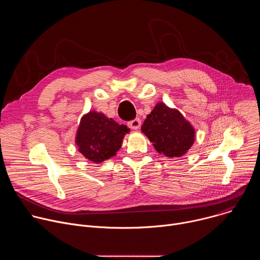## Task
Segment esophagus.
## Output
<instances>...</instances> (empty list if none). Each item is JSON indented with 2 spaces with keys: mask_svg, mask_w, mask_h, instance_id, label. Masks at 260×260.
Here are the masks:
<instances>
[{
  "mask_svg": "<svg viewBox=\"0 0 260 260\" xmlns=\"http://www.w3.org/2000/svg\"><path fill=\"white\" fill-rule=\"evenodd\" d=\"M128 126H129L132 129L137 131V129H139L140 126H141V120H140L139 118H136V119H134V120H132V121L128 122Z\"/></svg>",
  "mask_w": 260,
  "mask_h": 260,
  "instance_id": "obj_1",
  "label": "esophagus"
}]
</instances>
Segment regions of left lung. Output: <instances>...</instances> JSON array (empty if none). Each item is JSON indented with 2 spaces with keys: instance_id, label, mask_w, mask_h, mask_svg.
<instances>
[{
  "instance_id": "8db88e82",
  "label": "left lung",
  "mask_w": 260,
  "mask_h": 260,
  "mask_svg": "<svg viewBox=\"0 0 260 260\" xmlns=\"http://www.w3.org/2000/svg\"><path fill=\"white\" fill-rule=\"evenodd\" d=\"M141 131L153 143L155 150L168 157H180L194 143L196 131L177 109L158 103L147 115Z\"/></svg>"
}]
</instances>
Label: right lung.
I'll list each match as a JSON object with an SVG mask.
<instances>
[{"label": "right lung", "mask_w": 260, "mask_h": 260, "mask_svg": "<svg viewBox=\"0 0 260 260\" xmlns=\"http://www.w3.org/2000/svg\"><path fill=\"white\" fill-rule=\"evenodd\" d=\"M127 133L129 128L126 125L118 124L101 112L90 111L81 118L75 142L85 158L101 164L116 155Z\"/></svg>", "instance_id": "add662e5"}]
</instances>
